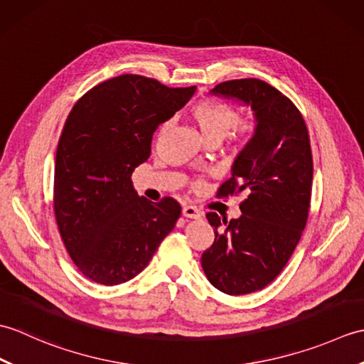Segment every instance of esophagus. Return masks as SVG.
Instances as JSON below:
<instances>
[{
    "label": "esophagus",
    "instance_id": "obj_1",
    "mask_svg": "<svg viewBox=\"0 0 364 364\" xmlns=\"http://www.w3.org/2000/svg\"><path fill=\"white\" fill-rule=\"evenodd\" d=\"M183 215L184 218H189V219H202V213H200L196 206L188 205L183 208Z\"/></svg>",
    "mask_w": 364,
    "mask_h": 364
}]
</instances>
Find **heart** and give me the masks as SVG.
I'll list each match as a JSON object with an SVG mask.
<instances>
[{
  "label": "heart",
  "instance_id": "heart-1",
  "mask_svg": "<svg viewBox=\"0 0 364 364\" xmlns=\"http://www.w3.org/2000/svg\"><path fill=\"white\" fill-rule=\"evenodd\" d=\"M189 117L206 141H220L228 136L237 144H247L258 129V119L253 114L237 117L233 106L218 98L200 100L189 109ZM166 128L167 123H162L158 134L164 133Z\"/></svg>",
  "mask_w": 364,
  "mask_h": 364
}]
</instances>
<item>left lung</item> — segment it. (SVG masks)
I'll return each instance as SVG.
<instances>
[{"instance_id":"8db88e82","label":"left lung","mask_w":364,"mask_h":364,"mask_svg":"<svg viewBox=\"0 0 364 364\" xmlns=\"http://www.w3.org/2000/svg\"><path fill=\"white\" fill-rule=\"evenodd\" d=\"M211 94L250 106L258 129L237 154L218 197L245 194L239 219L208 213L214 242L202 255L208 280L228 296L257 292L272 283L296 249L310 213L313 156L300 111L270 84L231 80Z\"/></svg>"}]
</instances>
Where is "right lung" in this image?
I'll list each match as a JSON object with an SVG mask.
<instances>
[{
    "label": "right lung",
    "instance_id": "obj_1",
    "mask_svg": "<svg viewBox=\"0 0 364 364\" xmlns=\"http://www.w3.org/2000/svg\"><path fill=\"white\" fill-rule=\"evenodd\" d=\"M194 92L120 75L86 92L68 114L56 150L53 208L65 249L89 280H131L173 230L180 203L139 197L131 173L149 159L154 129Z\"/></svg>",
    "mask_w": 364,
    "mask_h": 364
}]
</instances>
